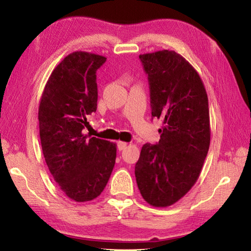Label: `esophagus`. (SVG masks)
<instances>
[{
	"mask_svg": "<svg viewBox=\"0 0 251 251\" xmlns=\"http://www.w3.org/2000/svg\"><path fill=\"white\" fill-rule=\"evenodd\" d=\"M127 145H128V144L125 143V142H118V143H117V148H118V151H123V150H125V148L127 147Z\"/></svg>",
	"mask_w": 251,
	"mask_h": 251,
	"instance_id": "esophagus-1",
	"label": "esophagus"
}]
</instances>
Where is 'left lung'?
Segmentation results:
<instances>
[{
  "mask_svg": "<svg viewBox=\"0 0 251 251\" xmlns=\"http://www.w3.org/2000/svg\"><path fill=\"white\" fill-rule=\"evenodd\" d=\"M148 76L151 116L163 120L158 143L145 144L135 165L143 198L168 207L197 181L210 144L208 97L196 70L175 50L139 55Z\"/></svg>",
  "mask_w": 251,
  "mask_h": 251,
  "instance_id": "8db88e82",
  "label": "left lung"
}]
</instances>
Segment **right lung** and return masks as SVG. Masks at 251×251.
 Returning <instances> with one entry per match:
<instances>
[{
    "label": "right lung",
    "instance_id": "1",
    "mask_svg": "<svg viewBox=\"0 0 251 251\" xmlns=\"http://www.w3.org/2000/svg\"><path fill=\"white\" fill-rule=\"evenodd\" d=\"M106 57L73 52L55 67L39 107L40 137L46 165L67 197L90 201L103 192L116 159V144L84 135L96 112V71Z\"/></svg>",
    "mask_w": 251,
    "mask_h": 251
}]
</instances>
